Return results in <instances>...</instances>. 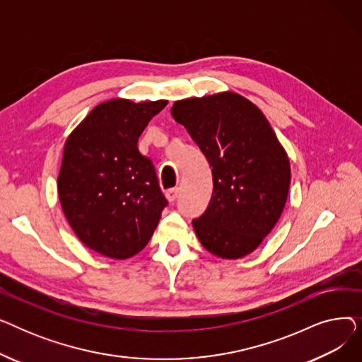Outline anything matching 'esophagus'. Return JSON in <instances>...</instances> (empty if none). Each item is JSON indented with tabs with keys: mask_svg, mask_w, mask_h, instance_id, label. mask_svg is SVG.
Returning a JSON list of instances; mask_svg holds the SVG:
<instances>
[{
	"mask_svg": "<svg viewBox=\"0 0 362 362\" xmlns=\"http://www.w3.org/2000/svg\"><path fill=\"white\" fill-rule=\"evenodd\" d=\"M179 195V189L177 187H173V189H168V191L165 192V198L168 202H175L176 198Z\"/></svg>",
	"mask_w": 362,
	"mask_h": 362,
	"instance_id": "34e87169",
	"label": "esophagus"
}]
</instances>
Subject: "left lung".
<instances>
[{
  "mask_svg": "<svg viewBox=\"0 0 362 362\" xmlns=\"http://www.w3.org/2000/svg\"><path fill=\"white\" fill-rule=\"evenodd\" d=\"M183 124L213 167V197L192 221L204 248L223 259L254 252L277 224L291 186V163L262 111L224 90L176 101Z\"/></svg>",
  "mask_w": 362,
  "mask_h": 362,
  "instance_id": "obj_1",
  "label": "left lung"
}]
</instances>
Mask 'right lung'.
Segmentation results:
<instances>
[{
  "instance_id": "1",
  "label": "right lung",
  "mask_w": 362,
  "mask_h": 362,
  "mask_svg": "<svg viewBox=\"0 0 362 362\" xmlns=\"http://www.w3.org/2000/svg\"><path fill=\"white\" fill-rule=\"evenodd\" d=\"M168 101L98 104L64 142L57 189L79 240L112 259L139 254L167 205L156 168L138 149L149 120Z\"/></svg>"
}]
</instances>
